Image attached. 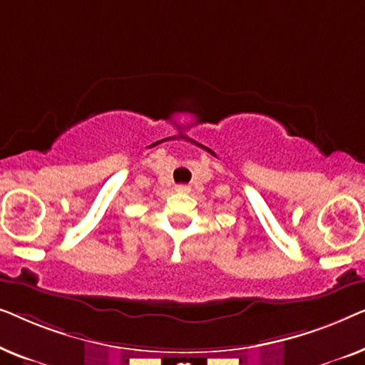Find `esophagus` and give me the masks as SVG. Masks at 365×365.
<instances>
[{"label": "esophagus", "mask_w": 365, "mask_h": 365, "mask_svg": "<svg viewBox=\"0 0 365 365\" xmlns=\"http://www.w3.org/2000/svg\"><path fill=\"white\" fill-rule=\"evenodd\" d=\"M176 192H179V194H189V192H191V187H189L187 184H178Z\"/></svg>", "instance_id": "esophagus-1"}]
</instances>
